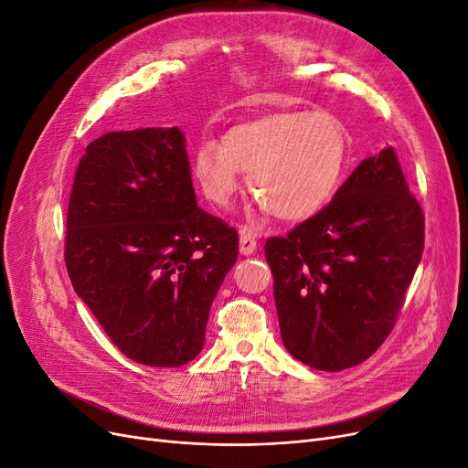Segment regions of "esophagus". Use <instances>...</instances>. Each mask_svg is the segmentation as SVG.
<instances>
[{
    "instance_id": "obj_1",
    "label": "esophagus",
    "mask_w": 468,
    "mask_h": 468,
    "mask_svg": "<svg viewBox=\"0 0 468 468\" xmlns=\"http://www.w3.org/2000/svg\"><path fill=\"white\" fill-rule=\"evenodd\" d=\"M258 250V239L250 229H239V253L242 256H251Z\"/></svg>"
}]
</instances>
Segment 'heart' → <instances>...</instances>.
Returning <instances> with one entry per match:
<instances>
[{"instance_id": "1", "label": "heart", "mask_w": 468, "mask_h": 468, "mask_svg": "<svg viewBox=\"0 0 468 468\" xmlns=\"http://www.w3.org/2000/svg\"><path fill=\"white\" fill-rule=\"evenodd\" d=\"M349 155L344 124L328 112L279 111L207 140L191 155L205 199L230 207L248 176L250 191L282 222H304L332 201Z\"/></svg>"}]
</instances>
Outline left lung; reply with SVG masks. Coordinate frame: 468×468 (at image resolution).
<instances>
[{"mask_svg": "<svg viewBox=\"0 0 468 468\" xmlns=\"http://www.w3.org/2000/svg\"><path fill=\"white\" fill-rule=\"evenodd\" d=\"M423 251V212L388 146L363 160L334 201L265 260L282 344L320 371L359 365L385 342Z\"/></svg>", "mask_w": 468, "mask_h": 468, "instance_id": "8db88e82", "label": "left lung"}]
</instances>
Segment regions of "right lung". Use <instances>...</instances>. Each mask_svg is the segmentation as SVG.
<instances>
[{
    "mask_svg": "<svg viewBox=\"0 0 468 468\" xmlns=\"http://www.w3.org/2000/svg\"><path fill=\"white\" fill-rule=\"evenodd\" d=\"M66 229L74 291L126 357L179 367L199 356L210 304L238 260V234L197 205L177 126L93 140Z\"/></svg>",
    "mask_w": 468,
    "mask_h": 468,
    "instance_id": "1",
    "label": "right lung"
}]
</instances>
